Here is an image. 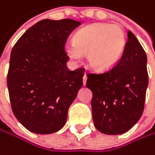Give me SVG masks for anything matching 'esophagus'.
Wrapping results in <instances>:
<instances>
[{
  "mask_svg": "<svg viewBox=\"0 0 155 155\" xmlns=\"http://www.w3.org/2000/svg\"><path fill=\"white\" fill-rule=\"evenodd\" d=\"M87 75H86V74L83 75V85H85L86 84V81H87Z\"/></svg>",
  "mask_w": 155,
  "mask_h": 155,
  "instance_id": "34e87169",
  "label": "esophagus"
}]
</instances>
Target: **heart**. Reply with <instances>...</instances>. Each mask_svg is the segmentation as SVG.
Here are the masks:
<instances>
[{
    "instance_id": "obj_1",
    "label": "heart",
    "mask_w": 155,
    "mask_h": 155,
    "mask_svg": "<svg viewBox=\"0 0 155 155\" xmlns=\"http://www.w3.org/2000/svg\"><path fill=\"white\" fill-rule=\"evenodd\" d=\"M126 47V35L119 25L93 24L80 29L74 43L64 47L66 56L79 62L88 55V63L94 71L105 72L114 66Z\"/></svg>"
}]
</instances>
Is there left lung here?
Instances as JSON below:
<instances>
[{"label":"left lung","mask_w":155,"mask_h":155,"mask_svg":"<svg viewBox=\"0 0 155 155\" xmlns=\"http://www.w3.org/2000/svg\"><path fill=\"white\" fill-rule=\"evenodd\" d=\"M147 58L129 31L123 54L102 74H88L86 86L93 93L92 117L96 129L107 135L127 132L140 119L148 86Z\"/></svg>","instance_id":"8db88e82"}]
</instances>
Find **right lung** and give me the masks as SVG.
I'll return each instance as SVG.
<instances>
[{
  "instance_id": "obj_1",
  "label": "right lung",
  "mask_w": 155,
  "mask_h": 155,
  "mask_svg": "<svg viewBox=\"0 0 155 155\" xmlns=\"http://www.w3.org/2000/svg\"><path fill=\"white\" fill-rule=\"evenodd\" d=\"M81 22L43 19L30 27L10 53L7 85L11 109L22 125L37 134L58 131L82 86L84 68L70 71L67 37Z\"/></svg>"
}]
</instances>
